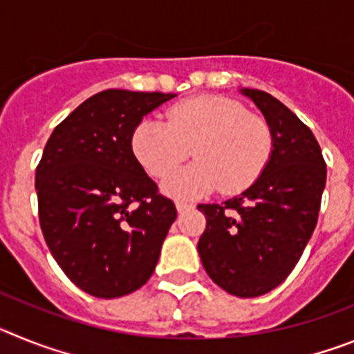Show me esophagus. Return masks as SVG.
<instances>
[{
  "instance_id": "34e87169",
  "label": "esophagus",
  "mask_w": 354,
  "mask_h": 354,
  "mask_svg": "<svg viewBox=\"0 0 354 354\" xmlns=\"http://www.w3.org/2000/svg\"><path fill=\"white\" fill-rule=\"evenodd\" d=\"M175 207H177V211L179 212H184V211H189L193 205L187 204V202H183V200H177V202H175Z\"/></svg>"
}]
</instances>
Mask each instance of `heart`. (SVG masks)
Instances as JSON below:
<instances>
[{
    "instance_id": "heart-1",
    "label": "heart",
    "mask_w": 354,
    "mask_h": 354,
    "mask_svg": "<svg viewBox=\"0 0 354 354\" xmlns=\"http://www.w3.org/2000/svg\"><path fill=\"white\" fill-rule=\"evenodd\" d=\"M133 154L156 179H162L196 156L189 167L170 175L162 189L196 198L220 186L225 195L245 192L261 177L273 152L268 122L250 115L230 97L200 95L175 104L168 122L143 118L131 136Z\"/></svg>"
}]
</instances>
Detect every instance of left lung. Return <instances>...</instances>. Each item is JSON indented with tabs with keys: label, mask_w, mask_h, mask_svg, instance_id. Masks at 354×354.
Wrapping results in <instances>:
<instances>
[{
	"label": "left lung",
	"mask_w": 354,
	"mask_h": 354,
	"mask_svg": "<svg viewBox=\"0 0 354 354\" xmlns=\"http://www.w3.org/2000/svg\"><path fill=\"white\" fill-rule=\"evenodd\" d=\"M262 111L273 152L255 183L223 204H200L207 225L198 239L204 270L239 298L270 292L298 264L317 225L326 162L312 131L262 90L243 88Z\"/></svg>",
	"instance_id": "left-lung-1"
}]
</instances>
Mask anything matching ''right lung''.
<instances>
[{
	"mask_svg": "<svg viewBox=\"0 0 354 354\" xmlns=\"http://www.w3.org/2000/svg\"><path fill=\"white\" fill-rule=\"evenodd\" d=\"M175 93L104 90L49 136L35 174L44 239L64 273L95 298L147 283L177 218L134 158L131 136Z\"/></svg>",
	"mask_w": 354,
	"mask_h": 354,
	"instance_id": "right-lung-1",
	"label": "right lung"
}]
</instances>
